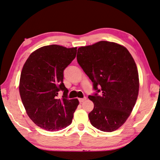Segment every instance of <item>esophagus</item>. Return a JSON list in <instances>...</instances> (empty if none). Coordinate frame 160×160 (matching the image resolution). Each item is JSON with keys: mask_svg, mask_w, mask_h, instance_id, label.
<instances>
[{"mask_svg": "<svg viewBox=\"0 0 160 160\" xmlns=\"http://www.w3.org/2000/svg\"><path fill=\"white\" fill-rule=\"evenodd\" d=\"M86 97L83 98H78V101H79L80 103H83V102L86 100Z\"/></svg>", "mask_w": 160, "mask_h": 160, "instance_id": "esophagus-1", "label": "esophagus"}]
</instances>
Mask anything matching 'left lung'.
Listing matches in <instances>:
<instances>
[{"instance_id": "left-lung-1", "label": "left lung", "mask_w": 160, "mask_h": 160, "mask_svg": "<svg viewBox=\"0 0 160 160\" xmlns=\"http://www.w3.org/2000/svg\"><path fill=\"white\" fill-rule=\"evenodd\" d=\"M77 62L93 82L96 93L88 113L91 125L112 132L131 113L139 91V77L132 57L125 47L107 41L78 49Z\"/></svg>"}]
</instances>
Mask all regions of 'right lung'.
Segmentation results:
<instances>
[{
    "instance_id": "right-lung-1",
    "label": "right lung",
    "mask_w": 160,
    "mask_h": 160,
    "mask_svg": "<svg viewBox=\"0 0 160 160\" xmlns=\"http://www.w3.org/2000/svg\"><path fill=\"white\" fill-rule=\"evenodd\" d=\"M77 48L52 44L33 52L22 67L19 91L30 118L48 131H57L72 123L79 102L68 99L63 83L64 70L76 57ZM62 91V99L58 97Z\"/></svg>"
}]
</instances>
